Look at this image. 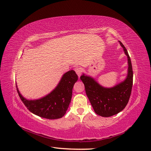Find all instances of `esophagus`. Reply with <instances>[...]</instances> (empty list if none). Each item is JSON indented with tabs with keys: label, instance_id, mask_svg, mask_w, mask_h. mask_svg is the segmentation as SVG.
<instances>
[{
	"label": "esophagus",
	"instance_id": "esophagus-1",
	"mask_svg": "<svg viewBox=\"0 0 151 151\" xmlns=\"http://www.w3.org/2000/svg\"><path fill=\"white\" fill-rule=\"evenodd\" d=\"M75 70L76 73L77 74V75L78 76V77H80V76H81L82 73V68H81V67H76V68H75Z\"/></svg>",
	"mask_w": 151,
	"mask_h": 151
}]
</instances>
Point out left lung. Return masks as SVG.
Instances as JSON below:
<instances>
[{"instance_id":"left-lung-1","label":"left lung","mask_w":151,"mask_h":151,"mask_svg":"<svg viewBox=\"0 0 151 151\" xmlns=\"http://www.w3.org/2000/svg\"><path fill=\"white\" fill-rule=\"evenodd\" d=\"M121 46L128 58V75L123 82L111 88L101 86L90 76L83 75L81 80L85 86L86 95L92 107L97 115L102 117H110L119 113L129 102L133 84L132 63L126 48L121 41Z\"/></svg>"}]
</instances>
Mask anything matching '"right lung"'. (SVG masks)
<instances>
[{"mask_svg":"<svg viewBox=\"0 0 151 151\" xmlns=\"http://www.w3.org/2000/svg\"><path fill=\"white\" fill-rule=\"evenodd\" d=\"M77 80L78 76L75 71L69 70L64 74L52 92L37 100H27L17 89L21 100L32 113L43 118L55 119L62 117L65 114L71 101L74 84Z\"/></svg>","mask_w":151,"mask_h":151,"instance_id":"add662e5","label":"right lung"}]
</instances>
